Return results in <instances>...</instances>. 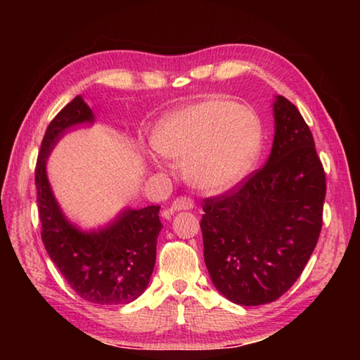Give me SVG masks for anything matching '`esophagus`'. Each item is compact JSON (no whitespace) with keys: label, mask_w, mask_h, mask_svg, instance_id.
<instances>
[{"label":"esophagus","mask_w":360,"mask_h":360,"mask_svg":"<svg viewBox=\"0 0 360 360\" xmlns=\"http://www.w3.org/2000/svg\"><path fill=\"white\" fill-rule=\"evenodd\" d=\"M193 208V200L188 197H178L172 203L173 211H184V210H192Z\"/></svg>","instance_id":"34e87169"}]
</instances>
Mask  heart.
Returning a JSON list of instances; mask_svg holds the SVG:
<instances>
[{
	"instance_id": "1",
	"label": "heart",
	"mask_w": 360,
	"mask_h": 360,
	"mask_svg": "<svg viewBox=\"0 0 360 360\" xmlns=\"http://www.w3.org/2000/svg\"><path fill=\"white\" fill-rule=\"evenodd\" d=\"M150 143L167 158H186L184 174L202 191H222L248 173L262 146V124L251 108L211 98L160 120Z\"/></svg>"
}]
</instances>
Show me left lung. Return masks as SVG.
<instances>
[{
	"instance_id": "left-lung-1",
	"label": "left lung",
	"mask_w": 360,
	"mask_h": 360,
	"mask_svg": "<svg viewBox=\"0 0 360 360\" xmlns=\"http://www.w3.org/2000/svg\"><path fill=\"white\" fill-rule=\"evenodd\" d=\"M275 139L262 168L205 198V264L230 302L255 307L288 292L318 245L326 173L307 122L276 96Z\"/></svg>"
}]
</instances>
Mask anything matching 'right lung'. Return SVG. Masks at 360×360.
Here are the masks:
<instances>
[{
	"label": "right lung",
	"mask_w": 360,
	"mask_h": 360,
	"mask_svg": "<svg viewBox=\"0 0 360 360\" xmlns=\"http://www.w3.org/2000/svg\"><path fill=\"white\" fill-rule=\"evenodd\" d=\"M94 122L92 109L81 96L68 103L49 124L34 169L41 238L53 264L76 294L96 304H125L148 288L155 265L162 230L160 206L124 211L98 231H81L66 221L53 198L46 174L49 152L66 129Z\"/></svg>",
	"instance_id": "add662e5"
}]
</instances>
